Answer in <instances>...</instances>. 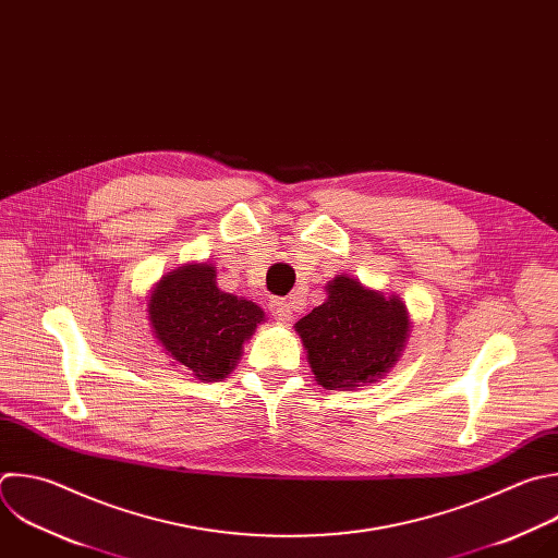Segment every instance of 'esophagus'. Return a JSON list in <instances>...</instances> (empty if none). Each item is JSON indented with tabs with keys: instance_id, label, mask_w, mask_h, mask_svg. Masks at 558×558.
I'll return each instance as SVG.
<instances>
[{
	"instance_id": "34e87169",
	"label": "esophagus",
	"mask_w": 558,
	"mask_h": 558,
	"mask_svg": "<svg viewBox=\"0 0 558 558\" xmlns=\"http://www.w3.org/2000/svg\"><path fill=\"white\" fill-rule=\"evenodd\" d=\"M269 311H271V315L276 317L278 324H289L291 317H293L291 302H287V300H282V298H274V300L269 302Z\"/></svg>"
}]
</instances>
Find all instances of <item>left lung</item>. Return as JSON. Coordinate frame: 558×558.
I'll return each instance as SVG.
<instances>
[{
	"label": "left lung",
	"mask_w": 558,
	"mask_h": 558,
	"mask_svg": "<svg viewBox=\"0 0 558 558\" xmlns=\"http://www.w3.org/2000/svg\"><path fill=\"white\" fill-rule=\"evenodd\" d=\"M326 293V302L295 324L315 381L326 390H354L381 379L410 335L403 300L348 276L330 280Z\"/></svg>",
	"instance_id": "1"
}]
</instances>
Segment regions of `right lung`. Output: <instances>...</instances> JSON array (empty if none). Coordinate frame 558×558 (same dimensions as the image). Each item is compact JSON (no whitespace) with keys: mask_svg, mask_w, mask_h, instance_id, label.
Here are the masks:
<instances>
[{"mask_svg":"<svg viewBox=\"0 0 558 558\" xmlns=\"http://www.w3.org/2000/svg\"><path fill=\"white\" fill-rule=\"evenodd\" d=\"M148 319L168 356L199 381H219L232 373L265 313L252 300L221 291L217 269L202 263L177 267L155 284Z\"/></svg>","mask_w":558,"mask_h":558,"instance_id":"1","label":"right lung"}]
</instances>
